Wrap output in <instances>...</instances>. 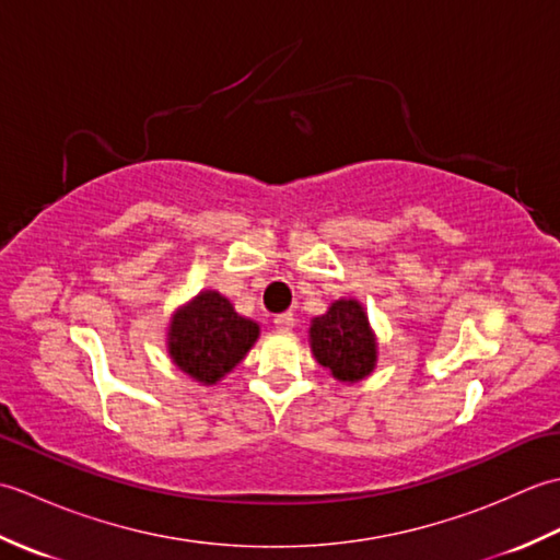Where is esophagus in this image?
Segmentation results:
<instances>
[{
	"mask_svg": "<svg viewBox=\"0 0 560 560\" xmlns=\"http://www.w3.org/2000/svg\"><path fill=\"white\" fill-rule=\"evenodd\" d=\"M293 325H295L293 313H281V315L273 317V327H277L279 331H291Z\"/></svg>",
	"mask_w": 560,
	"mask_h": 560,
	"instance_id": "34e87169",
	"label": "esophagus"
}]
</instances>
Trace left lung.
Masks as SVG:
<instances>
[{
	"instance_id": "8db88e82",
	"label": "left lung",
	"mask_w": 560,
	"mask_h": 560,
	"mask_svg": "<svg viewBox=\"0 0 560 560\" xmlns=\"http://www.w3.org/2000/svg\"><path fill=\"white\" fill-rule=\"evenodd\" d=\"M307 341L315 361L339 383H361L377 365V337L359 299H339L313 317Z\"/></svg>"
}]
</instances>
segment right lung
<instances>
[{
    "label": "right lung",
    "mask_w": 560,
    "mask_h": 560,
    "mask_svg": "<svg viewBox=\"0 0 560 560\" xmlns=\"http://www.w3.org/2000/svg\"><path fill=\"white\" fill-rule=\"evenodd\" d=\"M259 339V323L235 313L223 293L205 289L177 305L165 327V349L177 371L195 383H221Z\"/></svg>",
    "instance_id": "1"
}]
</instances>
